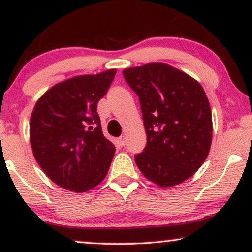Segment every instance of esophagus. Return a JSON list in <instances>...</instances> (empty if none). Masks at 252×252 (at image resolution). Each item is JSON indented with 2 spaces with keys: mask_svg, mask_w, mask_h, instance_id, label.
<instances>
[{
  "mask_svg": "<svg viewBox=\"0 0 252 252\" xmlns=\"http://www.w3.org/2000/svg\"><path fill=\"white\" fill-rule=\"evenodd\" d=\"M118 143H119V146L120 147H124L126 144V137L124 136V135H122L120 137H118Z\"/></svg>",
  "mask_w": 252,
  "mask_h": 252,
  "instance_id": "esophagus-1",
  "label": "esophagus"
}]
</instances>
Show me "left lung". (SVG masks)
<instances>
[{
  "label": "left lung",
  "instance_id": "8db88e82",
  "mask_svg": "<svg viewBox=\"0 0 252 252\" xmlns=\"http://www.w3.org/2000/svg\"><path fill=\"white\" fill-rule=\"evenodd\" d=\"M140 98L147 146L135 156L144 177L173 187L194 175L212 142L209 99L197 80L166 63L154 62L123 71Z\"/></svg>",
  "mask_w": 252,
  "mask_h": 252
}]
</instances>
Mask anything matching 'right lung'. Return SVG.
Here are the masks:
<instances>
[{"mask_svg": "<svg viewBox=\"0 0 252 252\" xmlns=\"http://www.w3.org/2000/svg\"><path fill=\"white\" fill-rule=\"evenodd\" d=\"M117 70L75 75L37 99L30 120V141L37 164L51 181L86 192L104 180L116 148L103 135L97 103Z\"/></svg>", "mask_w": 252, "mask_h": 252, "instance_id": "obj_1", "label": "right lung"}]
</instances>
